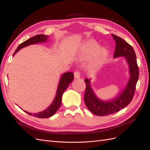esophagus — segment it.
Listing matches in <instances>:
<instances>
[{"mask_svg":"<svg viewBox=\"0 0 150 150\" xmlns=\"http://www.w3.org/2000/svg\"><path fill=\"white\" fill-rule=\"evenodd\" d=\"M74 77L75 79H80V73L79 71H75L74 73Z\"/></svg>","mask_w":150,"mask_h":150,"instance_id":"1","label":"esophagus"}]
</instances>
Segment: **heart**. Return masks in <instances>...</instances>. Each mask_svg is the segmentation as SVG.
Returning a JSON list of instances; mask_svg holds the SVG:
<instances>
[{
	"instance_id": "heart-1",
	"label": "heart",
	"mask_w": 150,
	"mask_h": 150,
	"mask_svg": "<svg viewBox=\"0 0 150 150\" xmlns=\"http://www.w3.org/2000/svg\"><path fill=\"white\" fill-rule=\"evenodd\" d=\"M109 56L110 52L107 48L99 46V43L91 38L82 43L78 50V57L81 60H89L93 57L91 66V70L93 73L101 70L107 62Z\"/></svg>"
}]
</instances>
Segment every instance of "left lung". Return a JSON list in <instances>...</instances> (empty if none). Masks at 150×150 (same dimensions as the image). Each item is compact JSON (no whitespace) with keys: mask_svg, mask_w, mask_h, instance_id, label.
<instances>
[{"mask_svg":"<svg viewBox=\"0 0 150 150\" xmlns=\"http://www.w3.org/2000/svg\"><path fill=\"white\" fill-rule=\"evenodd\" d=\"M116 42L114 59L124 57L128 66L129 78L122 90L113 98L103 100L99 98L91 85V79H85L86 85L84 101L90 112L97 116H105L118 112L127 106L133 97L138 80L139 71L137 57L133 47L122 38L112 35Z\"/></svg>","mask_w":150,"mask_h":150,"instance_id":"left-lung-1","label":"left lung"}]
</instances>
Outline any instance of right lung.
<instances>
[{
    "label": "right lung",
    "mask_w": 150,
    "mask_h": 150,
    "mask_svg": "<svg viewBox=\"0 0 150 150\" xmlns=\"http://www.w3.org/2000/svg\"><path fill=\"white\" fill-rule=\"evenodd\" d=\"M49 36L45 35H37L32 38H28L26 41L23 42L21 44L18 45L17 49L14 52L13 56L15 55L17 52H18L23 47H25L30 45L35 44L38 43H45L48 41V38ZM74 75L71 72H65L61 75L60 79L58 85V87L57 89V92L55 98L53 100L52 103L50 104L49 107H48L45 110L42 111L40 112H38L35 113H32L28 112L25 110H23L25 113H28L30 115H32L33 117L40 118H49L54 115L57 110L59 109L62 99V95L64 94V91L68 88L69 85L71 83V81L74 80Z\"/></svg>",
    "instance_id": "add662e5"
}]
</instances>
